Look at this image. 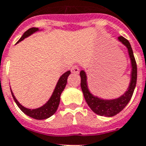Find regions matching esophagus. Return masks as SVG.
Returning a JSON list of instances; mask_svg holds the SVG:
<instances>
[{
	"instance_id": "34e87169",
	"label": "esophagus",
	"mask_w": 146,
	"mask_h": 146,
	"mask_svg": "<svg viewBox=\"0 0 146 146\" xmlns=\"http://www.w3.org/2000/svg\"><path fill=\"white\" fill-rule=\"evenodd\" d=\"M71 72L73 73H76V74H77V73H79V72H80V70H79V67L77 66H73L72 68H71Z\"/></svg>"
}]
</instances>
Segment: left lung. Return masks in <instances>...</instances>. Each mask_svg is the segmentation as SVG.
Returning a JSON list of instances; mask_svg holds the SVG:
<instances>
[{
  "label": "left lung",
  "instance_id": "1",
  "mask_svg": "<svg viewBox=\"0 0 146 146\" xmlns=\"http://www.w3.org/2000/svg\"><path fill=\"white\" fill-rule=\"evenodd\" d=\"M118 40L120 42H122V44L124 45L127 48L130 59V63H131V68H132L129 87L121 96L112 100H104L96 96H94L88 89L86 73L84 70H81L80 72V79H81L80 87L83 92L85 101L87 102L88 107L92 109V111L100 116L111 117L119 114L122 110H123V108L130 102L137 83V64L133 56L131 46L129 41L123 36H119L118 38Z\"/></svg>",
  "mask_w": 146,
  "mask_h": 146
}]
</instances>
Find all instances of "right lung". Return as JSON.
<instances>
[{"mask_svg": "<svg viewBox=\"0 0 146 146\" xmlns=\"http://www.w3.org/2000/svg\"><path fill=\"white\" fill-rule=\"evenodd\" d=\"M38 31H39V29L38 27H31L30 29H28L27 31H25L23 33L22 37L20 38L19 41L17 42V43L23 40L25 38H27L28 36H30L32 34H34L35 32H37ZM70 73H71V72L69 70L65 73H63L62 75L60 76V78H59L58 81L56 84L55 88L50 98L49 99L48 101L40 108H38L35 109L27 108L23 107V105L20 104V103L18 102V100H16L15 96L13 93V92L11 90L12 96H13V99H14V100L16 102L17 106L19 107V108L24 114H26L27 115L30 116L31 118H33L35 119H38V120L48 119L50 116L53 115L56 112V111L58 110L59 103H60V96H61L62 92L64 88L66 87V84H67V79H68V76H70Z\"/></svg>", "mask_w": 146, "mask_h": 146, "instance_id": "right-lung-1", "label": "right lung"}]
</instances>
